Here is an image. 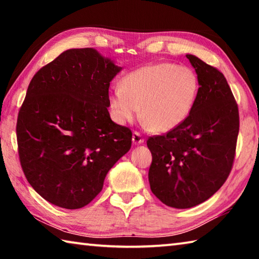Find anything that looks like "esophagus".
Wrapping results in <instances>:
<instances>
[{
  "instance_id": "esophagus-1",
  "label": "esophagus",
  "mask_w": 259,
  "mask_h": 259,
  "mask_svg": "<svg viewBox=\"0 0 259 259\" xmlns=\"http://www.w3.org/2000/svg\"><path fill=\"white\" fill-rule=\"evenodd\" d=\"M133 143L135 144V145H140V144L144 143L143 136L140 135L138 131H134V134H133Z\"/></svg>"
}]
</instances>
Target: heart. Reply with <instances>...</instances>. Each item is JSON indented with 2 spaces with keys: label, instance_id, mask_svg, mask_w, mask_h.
Here are the masks:
<instances>
[{
  "label": "heart",
  "instance_id": "heart-1",
  "mask_svg": "<svg viewBox=\"0 0 259 259\" xmlns=\"http://www.w3.org/2000/svg\"><path fill=\"white\" fill-rule=\"evenodd\" d=\"M200 80L194 69L175 63H155L130 72L122 85L108 91L114 121H133L139 112L156 133L178 128L190 116L199 95Z\"/></svg>",
  "mask_w": 259,
  "mask_h": 259
}]
</instances>
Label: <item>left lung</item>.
Returning <instances> with one entry per match:
<instances>
[{"instance_id":"obj_1","label":"left lung","mask_w":259,"mask_h":259,"mask_svg":"<svg viewBox=\"0 0 259 259\" xmlns=\"http://www.w3.org/2000/svg\"><path fill=\"white\" fill-rule=\"evenodd\" d=\"M200 80L190 116L178 128L147 140L151 191L169 207L187 209L212 196L229 177L239 135V109L225 76L186 55Z\"/></svg>"}]
</instances>
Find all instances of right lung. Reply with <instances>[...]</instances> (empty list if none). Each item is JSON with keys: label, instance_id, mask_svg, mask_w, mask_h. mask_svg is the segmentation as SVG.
Masks as SVG:
<instances>
[{"label": "right lung", "instance_id": "1", "mask_svg": "<svg viewBox=\"0 0 259 259\" xmlns=\"http://www.w3.org/2000/svg\"><path fill=\"white\" fill-rule=\"evenodd\" d=\"M121 69L93 48L69 49L30 81L17 120L18 153L28 183L48 202L90 203L130 150L133 133L107 109L109 82Z\"/></svg>", "mask_w": 259, "mask_h": 259}]
</instances>
